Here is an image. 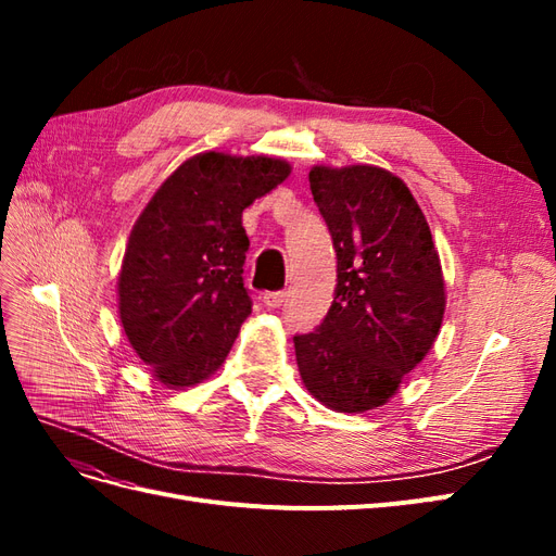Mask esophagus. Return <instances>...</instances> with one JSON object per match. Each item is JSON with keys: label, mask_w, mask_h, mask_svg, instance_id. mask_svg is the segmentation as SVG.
<instances>
[{"label": "esophagus", "mask_w": 556, "mask_h": 556, "mask_svg": "<svg viewBox=\"0 0 556 556\" xmlns=\"http://www.w3.org/2000/svg\"><path fill=\"white\" fill-rule=\"evenodd\" d=\"M285 299H288V292H266L262 296L266 308H280L285 304Z\"/></svg>", "instance_id": "obj_1"}]
</instances>
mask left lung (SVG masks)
Returning <instances> with one entry per match:
<instances>
[{
    "instance_id": "1",
    "label": "left lung",
    "mask_w": 556,
    "mask_h": 556,
    "mask_svg": "<svg viewBox=\"0 0 556 556\" xmlns=\"http://www.w3.org/2000/svg\"><path fill=\"white\" fill-rule=\"evenodd\" d=\"M308 180L339 262L323 325L294 336L299 374L327 408L364 413L394 396L439 336V250L406 182L380 166H313Z\"/></svg>"
}]
</instances>
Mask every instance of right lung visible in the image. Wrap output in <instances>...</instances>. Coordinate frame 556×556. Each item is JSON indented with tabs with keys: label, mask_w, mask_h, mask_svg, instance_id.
Returning <instances> with one entry per match:
<instances>
[{
	"label": "right lung",
	"mask_w": 556,
	"mask_h": 556,
	"mask_svg": "<svg viewBox=\"0 0 556 556\" xmlns=\"http://www.w3.org/2000/svg\"><path fill=\"white\" fill-rule=\"evenodd\" d=\"M278 157L199 153L148 201L129 233L117 306L131 348L166 387L223 366L252 301L243 211L290 176Z\"/></svg>",
	"instance_id": "right-lung-1"
}]
</instances>
